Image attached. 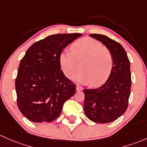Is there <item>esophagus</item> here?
<instances>
[{
  "label": "esophagus",
  "instance_id": "1",
  "mask_svg": "<svg viewBox=\"0 0 147 147\" xmlns=\"http://www.w3.org/2000/svg\"><path fill=\"white\" fill-rule=\"evenodd\" d=\"M83 89H84V88H83L82 86H78V85H77V86H76V90H77V91H80V90H82Z\"/></svg>",
  "mask_w": 147,
  "mask_h": 147
}]
</instances>
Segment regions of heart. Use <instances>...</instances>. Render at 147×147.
Returning a JSON list of instances; mask_svg holds the SVG:
<instances>
[{
  "instance_id": "b5f03b06",
  "label": "heart",
  "mask_w": 147,
  "mask_h": 147,
  "mask_svg": "<svg viewBox=\"0 0 147 147\" xmlns=\"http://www.w3.org/2000/svg\"><path fill=\"white\" fill-rule=\"evenodd\" d=\"M71 51L60 54L59 63L63 74L68 77L81 70L75 78L83 84L98 86L104 84L110 76L113 66L110 51L98 41L89 37L76 41Z\"/></svg>"
}]
</instances>
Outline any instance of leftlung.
I'll use <instances>...</instances> for the list:
<instances>
[{
	"label": "left lung",
	"instance_id": "1",
	"mask_svg": "<svg viewBox=\"0 0 147 147\" xmlns=\"http://www.w3.org/2000/svg\"><path fill=\"white\" fill-rule=\"evenodd\" d=\"M90 36L110 51L113 66L108 79L102 86L84 90V112L93 122L109 123L122 115L127 109L131 84L130 62L125 49L118 42L102 34Z\"/></svg>",
	"mask_w": 147,
	"mask_h": 147
}]
</instances>
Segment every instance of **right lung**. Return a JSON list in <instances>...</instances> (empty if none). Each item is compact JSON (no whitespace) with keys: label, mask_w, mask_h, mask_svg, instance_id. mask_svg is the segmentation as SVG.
<instances>
[{"label":"right lung","mask_w":147,"mask_h":147,"mask_svg":"<svg viewBox=\"0 0 147 147\" xmlns=\"http://www.w3.org/2000/svg\"><path fill=\"white\" fill-rule=\"evenodd\" d=\"M82 34H57L33 44L21 59L16 78L20 111L34 122H49L61 114L76 85L61 69L60 54Z\"/></svg>","instance_id":"obj_1"}]
</instances>
